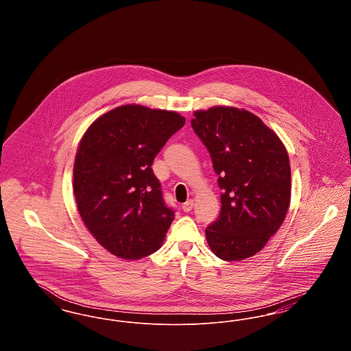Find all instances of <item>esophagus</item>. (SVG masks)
I'll use <instances>...</instances> for the list:
<instances>
[{
    "instance_id": "34e87169",
    "label": "esophagus",
    "mask_w": 351,
    "mask_h": 351,
    "mask_svg": "<svg viewBox=\"0 0 351 351\" xmlns=\"http://www.w3.org/2000/svg\"><path fill=\"white\" fill-rule=\"evenodd\" d=\"M182 209L184 212H191L193 209V200H188L186 202H184Z\"/></svg>"
}]
</instances>
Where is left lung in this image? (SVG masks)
<instances>
[{"label": "left lung", "mask_w": 351, "mask_h": 351, "mask_svg": "<svg viewBox=\"0 0 351 351\" xmlns=\"http://www.w3.org/2000/svg\"><path fill=\"white\" fill-rule=\"evenodd\" d=\"M191 123L218 175L221 213L205 229L215 255L228 262L262 250L282 226L291 202V167L283 142L249 110L213 106Z\"/></svg>", "instance_id": "8db88e82"}]
</instances>
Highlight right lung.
<instances>
[{"label": "right lung", "mask_w": 351, "mask_h": 351, "mask_svg": "<svg viewBox=\"0 0 351 351\" xmlns=\"http://www.w3.org/2000/svg\"><path fill=\"white\" fill-rule=\"evenodd\" d=\"M185 118L122 105L84 133L73 166V193L86 229L104 249L139 259L160 249L175 213L163 200L152 162Z\"/></svg>", "instance_id": "1"}]
</instances>
